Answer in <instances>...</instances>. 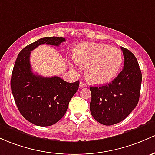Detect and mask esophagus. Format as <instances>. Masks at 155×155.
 <instances>
[{
	"label": "esophagus",
	"mask_w": 155,
	"mask_h": 155,
	"mask_svg": "<svg viewBox=\"0 0 155 155\" xmlns=\"http://www.w3.org/2000/svg\"><path fill=\"white\" fill-rule=\"evenodd\" d=\"M86 86H87V84L83 82H80L79 83V88H83V87H85Z\"/></svg>",
	"instance_id": "obj_1"
}]
</instances>
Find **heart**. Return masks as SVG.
Masks as SVG:
<instances>
[{"label":"heart","mask_w":155,"mask_h":155,"mask_svg":"<svg viewBox=\"0 0 155 155\" xmlns=\"http://www.w3.org/2000/svg\"><path fill=\"white\" fill-rule=\"evenodd\" d=\"M123 61V53L117 48L102 43H83L74 50L73 63L85 65L89 82L102 84L114 79Z\"/></svg>","instance_id":"1"}]
</instances>
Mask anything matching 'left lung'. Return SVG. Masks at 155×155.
I'll return each mask as SVG.
<instances>
[{
    "label": "left lung",
    "mask_w": 155,
    "mask_h": 155,
    "mask_svg": "<svg viewBox=\"0 0 155 155\" xmlns=\"http://www.w3.org/2000/svg\"><path fill=\"white\" fill-rule=\"evenodd\" d=\"M123 69L112 82L100 87H90V110L99 123L111 125L125 120L135 108L140 94L142 73L136 57L121 47Z\"/></svg>",
    "instance_id": "obj_1"
}]
</instances>
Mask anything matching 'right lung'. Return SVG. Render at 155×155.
<instances>
[{"label":"right lung","mask_w":155,"mask_h":155,"mask_svg":"<svg viewBox=\"0 0 155 155\" xmlns=\"http://www.w3.org/2000/svg\"><path fill=\"white\" fill-rule=\"evenodd\" d=\"M65 38L45 37L25 47L18 55L11 77V89L18 110L27 121L50 126L61 120L71 99L79 89V81L67 82L58 76L43 77L32 73L30 56L39 45L59 46Z\"/></svg>","instance_id":"1"}]
</instances>
